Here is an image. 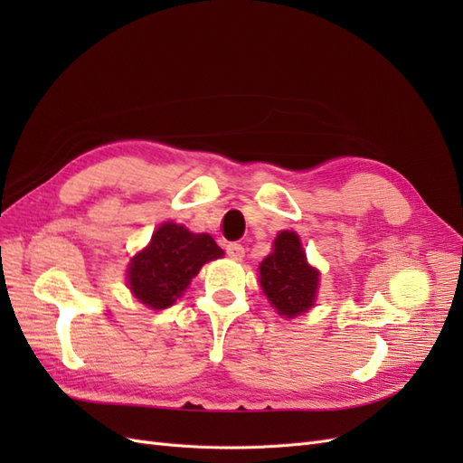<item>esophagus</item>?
Here are the masks:
<instances>
[{
	"mask_svg": "<svg viewBox=\"0 0 463 463\" xmlns=\"http://www.w3.org/2000/svg\"><path fill=\"white\" fill-rule=\"evenodd\" d=\"M226 253L233 260H241L245 257V249L241 243H228L226 245Z\"/></svg>",
	"mask_w": 463,
	"mask_h": 463,
	"instance_id": "34e87169",
	"label": "esophagus"
}]
</instances>
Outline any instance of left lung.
Here are the masks:
<instances>
[{"instance_id": "obj_1", "label": "left lung", "mask_w": 463, "mask_h": 463, "mask_svg": "<svg viewBox=\"0 0 463 463\" xmlns=\"http://www.w3.org/2000/svg\"><path fill=\"white\" fill-rule=\"evenodd\" d=\"M259 270L264 296L279 315L293 318L311 309L317 298L318 272L307 262L296 233H278L274 253L260 262Z\"/></svg>"}]
</instances>
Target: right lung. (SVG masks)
<instances>
[{"label":"right lung","instance_id":"add662e5","mask_svg":"<svg viewBox=\"0 0 463 463\" xmlns=\"http://www.w3.org/2000/svg\"><path fill=\"white\" fill-rule=\"evenodd\" d=\"M222 255L223 250L208 233L164 223L154 232L150 245L131 260L129 288L150 309H165L181 298L204 262Z\"/></svg>","mask_w":463,"mask_h":463}]
</instances>
